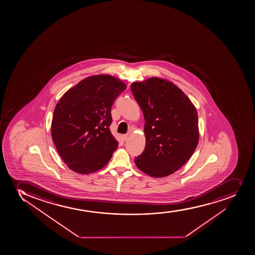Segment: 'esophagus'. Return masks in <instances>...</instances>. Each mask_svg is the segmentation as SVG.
<instances>
[{"label": "esophagus", "mask_w": 255, "mask_h": 255, "mask_svg": "<svg viewBox=\"0 0 255 255\" xmlns=\"http://www.w3.org/2000/svg\"><path fill=\"white\" fill-rule=\"evenodd\" d=\"M122 138H123L124 141H126V140H128L129 135H128V134H123V135H122Z\"/></svg>", "instance_id": "esophagus-1"}]
</instances>
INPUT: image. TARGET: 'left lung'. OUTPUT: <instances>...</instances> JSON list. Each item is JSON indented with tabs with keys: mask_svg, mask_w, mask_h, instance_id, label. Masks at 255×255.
<instances>
[{
	"mask_svg": "<svg viewBox=\"0 0 255 255\" xmlns=\"http://www.w3.org/2000/svg\"><path fill=\"white\" fill-rule=\"evenodd\" d=\"M131 91L145 121V150L134 163L153 178L167 177L185 164L197 147V110L180 88L162 78L133 82Z\"/></svg>",
	"mask_w": 255,
	"mask_h": 255,
	"instance_id": "obj_1",
	"label": "left lung"
}]
</instances>
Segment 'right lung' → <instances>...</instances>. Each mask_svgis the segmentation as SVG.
<instances>
[{"label":"right lung","instance_id":"1","mask_svg":"<svg viewBox=\"0 0 255 255\" xmlns=\"http://www.w3.org/2000/svg\"><path fill=\"white\" fill-rule=\"evenodd\" d=\"M126 89V83L116 77L95 75L60 98L54 110L51 136L70 169L88 174L110 162L119 144L110 132L111 107Z\"/></svg>","mask_w":255,"mask_h":255}]
</instances>
